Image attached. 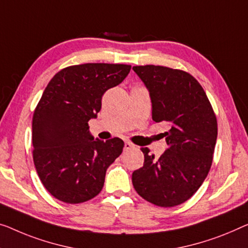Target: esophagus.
<instances>
[{
  "instance_id": "obj_1",
  "label": "esophagus",
  "mask_w": 248,
  "mask_h": 248,
  "mask_svg": "<svg viewBox=\"0 0 248 248\" xmlns=\"http://www.w3.org/2000/svg\"><path fill=\"white\" fill-rule=\"evenodd\" d=\"M135 146L134 145H132V143L131 142H129V141H125L124 142V150H129V149H131V148H134Z\"/></svg>"
}]
</instances>
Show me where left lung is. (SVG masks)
I'll return each instance as SVG.
<instances>
[{"instance_id":"obj_1","label":"left lung","mask_w":248,"mask_h":248,"mask_svg":"<svg viewBox=\"0 0 248 248\" xmlns=\"http://www.w3.org/2000/svg\"><path fill=\"white\" fill-rule=\"evenodd\" d=\"M132 70L149 92L153 120L170 128L164 134L168 149L158 159L142 148L145 161L132 172V185L151 204L180 205L208 175L217 139L215 113L204 89L189 73L160 65Z\"/></svg>"}]
</instances>
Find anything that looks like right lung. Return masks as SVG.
Here are the masks:
<instances>
[{"label": "right lung", "instance_id": "right-lung-1", "mask_svg": "<svg viewBox=\"0 0 248 248\" xmlns=\"http://www.w3.org/2000/svg\"><path fill=\"white\" fill-rule=\"evenodd\" d=\"M127 64L86 63L62 69L47 84L32 123L33 160L43 186L59 201L79 204L100 193L124 141L91 135L101 99L130 72Z\"/></svg>", "mask_w": 248, "mask_h": 248}]
</instances>
